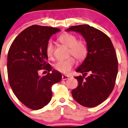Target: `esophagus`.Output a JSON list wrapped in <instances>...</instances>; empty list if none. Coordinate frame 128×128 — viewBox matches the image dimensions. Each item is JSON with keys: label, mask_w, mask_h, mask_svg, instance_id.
I'll return each instance as SVG.
<instances>
[{"label": "esophagus", "mask_w": 128, "mask_h": 128, "mask_svg": "<svg viewBox=\"0 0 128 128\" xmlns=\"http://www.w3.org/2000/svg\"><path fill=\"white\" fill-rule=\"evenodd\" d=\"M70 77L69 76H67V75H62V80H65L67 79H68V78Z\"/></svg>", "instance_id": "1"}]
</instances>
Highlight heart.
<instances>
[{
	"instance_id": "b5f03b06",
	"label": "heart",
	"mask_w": 128,
	"mask_h": 128,
	"mask_svg": "<svg viewBox=\"0 0 128 128\" xmlns=\"http://www.w3.org/2000/svg\"><path fill=\"white\" fill-rule=\"evenodd\" d=\"M76 37L71 33H65L59 37L58 41L61 44L69 48V52L78 60H82L87 55L88 47L84 41L76 40ZM46 52L47 57H52L54 52V44L52 41H49L46 45ZM75 61L73 57H70L67 60H60L54 64L56 70L64 74H68L70 72Z\"/></svg>"
}]
</instances>
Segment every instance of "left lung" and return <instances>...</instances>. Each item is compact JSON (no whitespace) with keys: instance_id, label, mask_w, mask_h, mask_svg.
Listing matches in <instances>:
<instances>
[{"instance_id":"8db88e82","label":"left lung","mask_w":128,"mask_h":128,"mask_svg":"<svg viewBox=\"0 0 128 128\" xmlns=\"http://www.w3.org/2000/svg\"><path fill=\"white\" fill-rule=\"evenodd\" d=\"M66 31L80 34L88 47L86 59L76 70L82 76H75L78 84L71 91L73 98L84 106H96L106 100L115 86L118 67L115 48L108 36L88 24L71 26Z\"/></svg>"}]
</instances>
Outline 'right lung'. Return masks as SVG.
<instances>
[{
  "mask_svg": "<svg viewBox=\"0 0 128 128\" xmlns=\"http://www.w3.org/2000/svg\"><path fill=\"white\" fill-rule=\"evenodd\" d=\"M59 28L33 25L22 31L12 44L8 55V78L13 93L32 110L43 108L52 98V86L62 78L61 72L47 64L46 48L49 39ZM49 72L41 77L38 71Z\"/></svg>",
  "mask_w": 128,
  "mask_h": 128,
  "instance_id": "right-lung-1",
  "label": "right lung"
}]
</instances>
